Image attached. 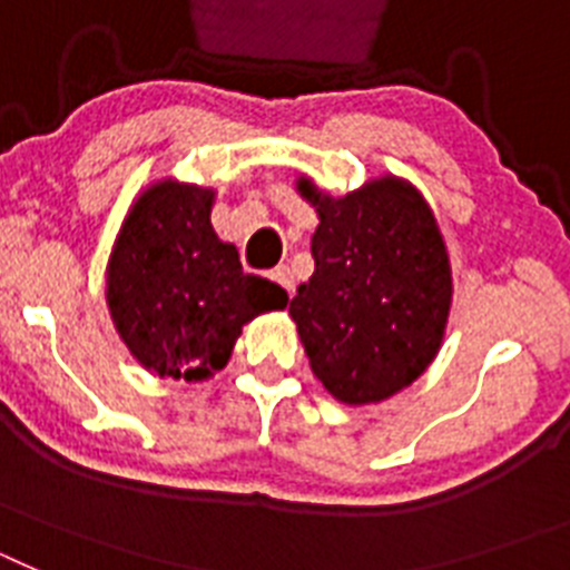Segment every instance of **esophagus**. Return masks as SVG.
Returning <instances> with one entry per match:
<instances>
[{"label": "esophagus", "instance_id": "34e87169", "mask_svg": "<svg viewBox=\"0 0 570 570\" xmlns=\"http://www.w3.org/2000/svg\"><path fill=\"white\" fill-rule=\"evenodd\" d=\"M271 279H274L279 288L288 291V294H294V276H291L288 265H279V268L271 271Z\"/></svg>", "mask_w": 570, "mask_h": 570}]
</instances>
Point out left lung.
<instances>
[{
  "label": "left lung",
  "mask_w": 570,
  "mask_h": 570,
  "mask_svg": "<svg viewBox=\"0 0 570 570\" xmlns=\"http://www.w3.org/2000/svg\"><path fill=\"white\" fill-rule=\"evenodd\" d=\"M320 214L314 276L291 316L316 380L347 405L394 396L434 362L451 308V265L436 219L396 176L354 194H322L299 179Z\"/></svg>",
  "instance_id": "1"
}]
</instances>
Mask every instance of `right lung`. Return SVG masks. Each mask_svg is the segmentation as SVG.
Returning <instances> with one entry per match:
<instances>
[{
  "label": "right lung",
  "instance_id": "right-lung-1",
  "mask_svg": "<svg viewBox=\"0 0 570 570\" xmlns=\"http://www.w3.org/2000/svg\"><path fill=\"white\" fill-rule=\"evenodd\" d=\"M214 190L163 179L134 203L108 262V308L148 371L199 382L225 367L242 325L282 311L276 282L242 271L210 225Z\"/></svg>",
  "mask_w": 570,
  "mask_h": 570
}]
</instances>
